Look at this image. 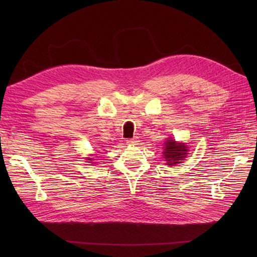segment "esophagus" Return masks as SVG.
Masks as SVG:
<instances>
[{"mask_svg":"<svg viewBox=\"0 0 257 257\" xmlns=\"http://www.w3.org/2000/svg\"><path fill=\"white\" fill-rule=\"evenodd\" d=\"M138 138L137 137H134V138H130L126 141V144L127 145H137L138 144Z\"/></svg>","mask_w":257,"mask_h":257,"instance_id":"obj_1","label":"esophagus"}]
</instances>
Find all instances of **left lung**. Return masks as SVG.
I'll use <instances>...</instances> for the list:
<instances>
[{
  "mask_svg": "<svg viewBox=\"0 0 257 257\" xmlns=\"http://www.w3.org/2000/svg\"><path fill=\"white\" fill-rule=\"evenodd\" d=\"M164 148V159L167 161V165H176L178 163H181L186 157L188 147L181 143H176L173 139H168L165 143Z\"/></svg>",
  "mask_w": 257,
  "mask_h": 257,
  "instance_id": "left-lung-1",
  "label": "left lung"
}]
</instances>
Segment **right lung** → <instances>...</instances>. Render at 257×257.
Instances as JSON below:
<instances>
[{
	"instance_id": "1",
	"label": "right lung",
	"mask_w": 257,
	"mask_h": 257,
	"mask_svg": "<svg viewBox=\"0 0 257 257\" xmlns=\"http://www.w3.org/2000/svg\"><path fill=\"white\" fill-rule=\"evenodd\" d=\"M88 160H89V161H91V159H88Z\"/></svg>"
}]
</instances>
